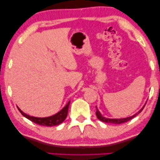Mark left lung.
<instances>
[{
    "mask_svg": "<svg viewBox=\"0 0 160 160\" xmlns=\"http://www.w3.org/2000/svg\"><path fill=\"white\" fill-rule=\"evenodd\" d=\"M144 107H145V105H144L143 108H142L141 110L138 111V112H137L136 113H135V114L132 116V117H127V118H123V119H108V118H106V117H102V116L101 115V113H100V111H98V109L97 108V107H96V108H97V111H96V116H97V117H98V119H100V121H102V122H106V123L122 124V123H124V122L129 121V120L132 119V118H134L135 116H137L138 114V113H140L142 111H143V109Z\"/></svg>",
    "mask_w": 160,
    "mask_h": 160,
    "instance_id": "8db88e82",
    "label": "left lung"
}]
</instances>
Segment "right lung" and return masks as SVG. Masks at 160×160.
<instances>
[{
    "instance_id": "obj_1",
    "label": "right lung",
    "mask_w": 160,
    "mask_h": 160,
    "mask_svg": "<svg viewBox=\"0 0 160 160\" xmlns=\"http://www.w3.org/2000/svg\"><path fill=\"white\" fill-rule=\"evenodd\" d=\"M69 104H70V101L68 102L66 106H65L60 111H59L58 113H56V114H54L53 116H51V117H44V118L31 117V116L26 114V113H24L23 111H22L21 109H19L18 107H17V108H18L19 112H20L24 117L30 120L31 122H34V123L39 124V125H42V126L52 127V126L58 125V124H61L62 122L65 121V119H66L67 115H68Z\"/></svg>"
}]
</instances>
